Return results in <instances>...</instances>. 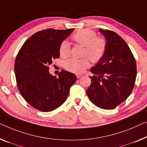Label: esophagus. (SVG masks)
Returning <instances> with one entry per match:
<instances>
[{
	"instance_id": "esophagus-1",
	"label": "esophagus",
	"mask_w": 147,
	"mask_h": 147,
	"mask_svg": "<svg viewBox=\"0 0 147 147\" xmlns=\"http://www.w3.org/2000/svg\"><path fill=\"white\" fill-rule=\"evenodd\" d=\"M76 77H77V78H79L81 77V76H82V74H76Z\"/></svg>"
}]
</instances>
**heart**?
<instances>
[{"mask_svg": "<svg viewBox=\"0 0 147 147\" xmlns=\"http://www.w3.org/2000/svg\"><path fill=\"white\" fill-rule=\"evenodd\" d=\"M71 38L76 43L84 46V55L87 57L82 59L71 58L67 60L64 63V67L68 71L74 73H82L90 66L89 58L93 63H98L106 54L108 46L106 38L97 36V34L93 30H79L74 32ZM59 52L63 58L68 57L70 55L71 46L69 41L64 40L61 43Z\"/></svg>", "mask_w": 147, "mask_h": 147, "instance_id": "heart-1", "label": "heart"}]
</instances>
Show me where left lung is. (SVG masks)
<instances>
[{
  "label": "left lung",
  "mask_w": 147,
  "mask_h": 147,
  "mask_svg": "<svg viewBox=\"0 0 147 147\" xmlns=\"http://www.w3.org/2000/svg\"><path fill=\"white\" fill-rule=\"evenodd\" d=\"M107 41L102 59L92 68L94 75L86 90L90 101L104 109H114L131 94L137 76V65L130 48L115 32L100 29Z\"/></svg>",
  "instance_id": "obj_1"
}]
</instances>
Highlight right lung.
<instances>
[{
	"mask_svg": "<svg viewBox=\"0 0 147 147\" xmlns=\"http://www.w3.org/2000/svg\"><path fill=\"white\" fill-rule=\"evenodd\" d=\"M46 29L36 32L25 41L14 63L16 84L20 93L30 105L41 111H51L66 100L75 74L65 70L59 77L49 73V65L59 57L61 43L73 31Z\"/></svg>",
	"mask_w": 147,
	"mask_h": 147,
	"instance_id": "obj_1",
	"label": "right lung"
}]
</instances>
